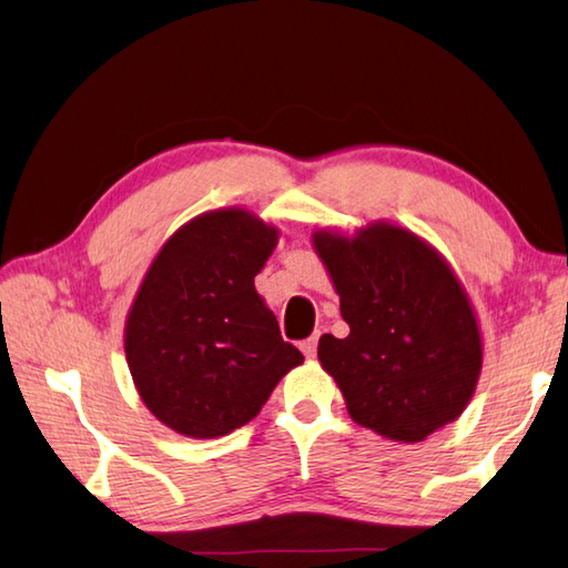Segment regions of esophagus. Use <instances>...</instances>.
Here are the masks:
<instances>
[{"label":"esophagus","mask_w":568,"mask_h":568,"mask_svg":"<svg viewBox=\"0 0 568 568\" xmlns=\"http://www.w3.org/2000/svg\"><path fill=\"white\" fill-rule=\"evenodd\" d=\"M317 339H320V332L317 335H313L310 339H305V342H300V349H303V354L307 359H313L315 354H317Z\"/></svg>","instance_id":"esophagus-1"}]
</instances>
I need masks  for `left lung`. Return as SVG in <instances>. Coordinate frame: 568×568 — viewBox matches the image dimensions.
<instances>
[{
	"label": "left lung",
	"mask_w": 568,
	"mask_h": 568,
	"mask_svg": "<svg viewBox=\"0 0 568 568\" xmlns=\"http://www.w3.org/2000/svg\"><path fill=\"white\" fill-rule=\"evenodd\" d=\"M349 335L320 337L322 369L349 416L384 438L418 443L463 414L483 366L470 300L448 263L398 226L354 239L317 231Z\"/></svg>",
	"instance_id": "left-lung-1"
}]
</instances>
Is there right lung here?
I'll return each mask as SVG.
<instances>
[{
	"instance_id": "1",
	"label": "right lung",
	"mask_w": 568,
	"mask_h": 568,
	"mask_svg": "<svg viewBox=\"0 0 568 568\" xmlns=\"http://www.w3.org/2000/svg\"><path fill=\"white\" fill-rule=\"evenodd\" d=\"M277 231L243 209L189 221L164 243L125 325L138 392L164 426L216 438L258 416L303 354L255 293Z\"/></svg>"
}]
</instances>
